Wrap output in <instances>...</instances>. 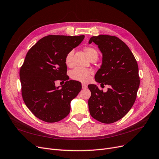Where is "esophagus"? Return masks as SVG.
<instances>
[{
  "mask_svg": "<svg viewBox=\"0 0 159 159\" xmlns=\"http://www.w3.org/2000/svg\"><path fill=\"white\" fill-rule=\"evenodd\" d=\"M87 85L84 84H82V89H87Z\"/></svg>",
  "mask_w": 159,
  "mask_h": 159,
  "instance_id": "obj_1",
  "label": "esophagus"
}]
</instances>
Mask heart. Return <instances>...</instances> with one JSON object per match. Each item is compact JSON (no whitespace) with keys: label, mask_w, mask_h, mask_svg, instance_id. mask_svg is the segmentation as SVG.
I'll return each mask as SVG.
<instances>
[{"label":"heart","mask_w":159,"mask_h":159,"mask_svg":"<svg viewBox=\"0 0 159 159\" xmlns=\"http://www.w3.org/2000/svg\"><path fill=\"white\" fill-rule=\"evenodd\" d=\"M84 52L90 59H91L93 57H98V52L94 48L87 46L84 48ZM73 51H70V52H69L66 54L65 58V65L68 67L72 66L73 65ZM91 74H93V71L91 70L82 68H75L73 70H72L70 74L72 79L75 81L84 82V83H87V82L90 80Z\"/></svg>","instance_id":"obj_1"}]
</instances>
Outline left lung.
Returning a JSON list of instances; mask_svg holds the SVG:
<instances>
[{"instance_id": "obj_1", "label": "left lung", "mask_w": 159, "mask_h": 159, "mask_svg": "<svg viewBox=\"0 0 159 159\" xmlns=\"http://www.w3.org/2000/svg\"><path fill=\"white\" fill-rule=\"evenodd\" d=\"M102 53V63L94 79L110 88L104 93L96 85H89L91 96L88 100L91 116L103 123H112L123 118L134 104L139 86L138 66L129 48L116 36H92Z\"/></svg>"}]
</instances>
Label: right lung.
I'll return each mask as SVG.
<instances>
[{
  "mask_svg": "<svg viewBox=\"0 0 159 159\" xmlns=\"http://www.w3.org/2000/svg\"><path fill=\"white\" fill-rule=\"evenodd\" d=\"M84 38V35H49L38 41L27 52L20 72L22 97L37 118L55 123L69 114L71 101L80 92L81 84L67 80L59 88L55 86V81L67 80L65 57Z\"/></svg>",
  "mask_w": 159,
  "mask_h": 159,
  "instance_id": "obj_1",
  "label": "right lung"
}]
</instances>
